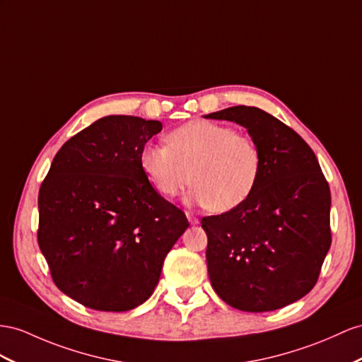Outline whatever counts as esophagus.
I'll return each mask as SVG.
<instances>
[{"mask_svg":"<svg viewBox=\"0 0 362 362\" xmlns=\"http://www.w3.org/2000/svg\"><path fill=\"white\" fill-rule=\"evenodd\" d=\"M187 217H188V221L191 225H199V218L196 216H192L191 212H187Z\"/></svg>","mask_w":362,"mask_h":362,"instance_id":"esophagus-1","label":"esophagus"}]
</instances>
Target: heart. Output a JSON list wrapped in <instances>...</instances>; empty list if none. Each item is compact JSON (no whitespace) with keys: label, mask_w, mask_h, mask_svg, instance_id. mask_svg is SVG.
<instances>
[{"label":"heart","mask_w":362,"mask_h":362,"mask_svg":"<svg viewBox=\"0 0 362 362\" xmlns=\"http://www.w3.org/2000/svg\"><path fill=\"white\" fill-rule=\"evenodd\" d=\"M166 141L168 146L146 144L141 151L142 171L163 197L179 196L191 182L188 202L216 212L251 197L262 173L260 148L251 137L223 124L191 120Z\"/></svg>","instance_id":"obj_1"}]
</instances>
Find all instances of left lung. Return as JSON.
Listing matches in <instances>:
<instances>
[{
	"label": "left lung",
	"instance_id": "obj_1",
	"mask_svg": "<svg viewBox=\"0 0 362 362\" xmlns=\"http://www.w3.org/2000/svg\"><path fill=\"white\" fill-rule=\"evenodd\" d=\"M205 117L245 127L262 153L251 197L202 218L211 284L238 310L281 309L320 276L332 243L329 183L303 137L266 111L237 105Z\"/></svg>",
	"mask_w": 362,
	"mask_h": 362
}]
</instances>
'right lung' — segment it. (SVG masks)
<instances>
[{
  "label": "right lung",
  "instance_id": "obj_1",
  "mask_svg": "<svg viewBox=\"0 0 362 362\" xmlns=\"http://www.w3.org/2000/svg\"><path fill=\"white\" fill-rule=\"evenodd\" d=\"M159 120L105 116L61 146L40 188L38 245L58 289L86 308L125 312L150 298L189 226L142 171Z\"/></svg>",
  "mask_w": 362,
  "mask_h": 362
}]
</instances>
